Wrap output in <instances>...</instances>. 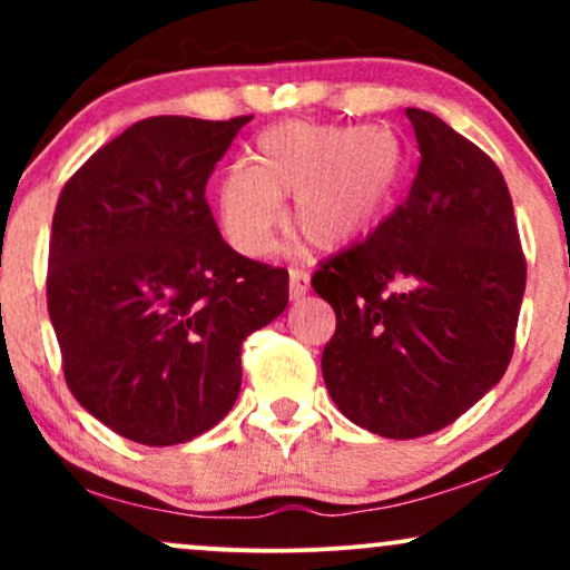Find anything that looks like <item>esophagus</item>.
I'll list each match as a JSON object with an SVG mask.
<instances>
[{
  "label": "esophagus",
  "instance_id": "34e87169",
  "mask_svg": "<svg viewBox=\"0 0 570 570\" xmlns=\"http://www.w3.org/2000/svg\"><path fill=\"white\" fill-rule=\"evenodd\" d=\"M307 286H311V273L303 271V267H289V297H305Z\"/></svg>",
  "mask_w": 570,
  "mask_h": 570
}]
</instances>
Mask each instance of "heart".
I'll list each match as a JSON object with an SVG mask.
<instances>
[{
	"label": "heart",
	"mask_w": 570,
	"mask_h": 570,
	"mask_svg": "<svg viewBox=\"0 0 570 570\" xmlns=\"http://www.w3.org/2000/svg\"><path fill=\"white\" fill-rule=\"evenodd\" d=\"M402 144L389 128L281 122L254 141L252 163H235L219 185V225L233 248L259 257L273 244L278 200L286 227L316 248L348 246L394 198Z\"/></svg>",
	"instance_id": "b5f03b06"
}]
</instances>
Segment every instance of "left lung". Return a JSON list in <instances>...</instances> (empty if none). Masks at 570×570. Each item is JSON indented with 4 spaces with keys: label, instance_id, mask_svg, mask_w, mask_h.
<instances>
[{
    "label": "left lung",
    "instance_id": "8db88e82",
    "mask_svg": "<svg viewBox=\"0 0 570 570\" xmlns=\"http://www.w3.org/2000/svg\"><path fill=\"white\" fill-rule=\"evenodd\" d=\"M407 120L421 147L407 200L311 281L337 316L326 391L389 440L450 426L501 381L525 292L499 166L436 115L407 109Z\"/></svg>",
    "mask_w": 570,
    "mask_h": 570
}]
</instances>
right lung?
Masks as SVG:
<instances>
[{
  "label": "right lung",
  "instance_id": "obj_1",
  "mask_svg": "<svg viewBox=\"0 0 570 570\" xmlns=\"http://www.w3.org/2000/svg\"><path fill=\"white\" fill-rule=\"evenodd\" d=\"M248 120L147 117L58 195L48 313L63 377L130 442L168 448L217 426L240 391V343L289 303V273L227 246L206 200Z\"/></svg>",
  "mask_w": 570,
  "mask_h": 570
}]
</instances>
